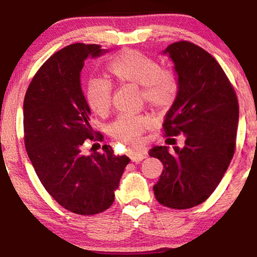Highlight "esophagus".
Masks as SVG:
<instances>
[{"mask_svg": "<svg viewBox=\"0 0 257 257\" xmlns=\"http://www.w3.org/2000/svg\"><path fill=\"white\" fill-rule=\"evenodd\" d=\"M129 156H130V160H132L133 162H141L147 157V153L143 150L129 151Z\"/></svg>", "mask_w": 257, "mask_h": 257, "instance_id": "obj_1", "label": "esophagus"}]
</instances>
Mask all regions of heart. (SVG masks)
<instances>
[{
	"mask_svg": "<svg viewBox=\"0 0 257 257\" xmlns=\"http://www.w3.org/2000/svg\"><path fill=\"white\" fill-rule=\"evenodd\" d=\"M107 70L118 84L142 88L144 101L157 109L168 108L178 93L176 75L171 71L161 70L154 59L135 50L118 53L108 63ZM86 101L93 113L107 114L111 104L109 85L101 80H92L86 92ZM149 125V117L143 115H122L109 124L108 133L128 147H136L140 143V136Z\"/></svg>",
	"mask_w": 257,
	"mask_h": 257,
	"instance_id": "1",
	"label": "heart"
}]
</instances>
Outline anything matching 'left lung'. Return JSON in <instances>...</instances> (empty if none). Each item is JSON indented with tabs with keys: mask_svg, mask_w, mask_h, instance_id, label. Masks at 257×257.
<instances>
[{
	"mask_svg": "<svg viewBox=\"0 0 257 257\" xmlns=\"http://www.w3.org/2000/svg\"><path fill=\"white\" fill-rule=\"evenodd\" d=\"M175 66L178 93L165 114L166 144L185 137L183 148L154 147L164 165L154 193L166 207L185 209L204 202L219 185L235 150L238 123L236 94L225 72L204 49L177 42L163 52Z\"/></svg>",
	"mask_w": 257,
	"mask_h": 257,
	"instance_id": "1",
	"label": "left lung"
}]
</instances>
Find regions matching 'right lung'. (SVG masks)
Returning <instances> with one entry per match:
<instances>
[{
    "instance_id": "1",
    "label": "right lung",
    "mask_w": 257,
    "mask_h": 257,
    "mask_svg": "<svg viewBox=\"0 0 257 257\" xmlns=\"http://www.w3.org/2000/svg\"><path fill=\"white\" fill-rule=\"evenodd\" d=\"M108 50L96 44L68 45L43 64L29 85L23 103L24 143L45 190L75 214L93 215L113 204L127 156H115L109 146L85 155V140L101 139L89 124L91 108L81 88L87 58Z\"/></svg>"
}]
</instances>
